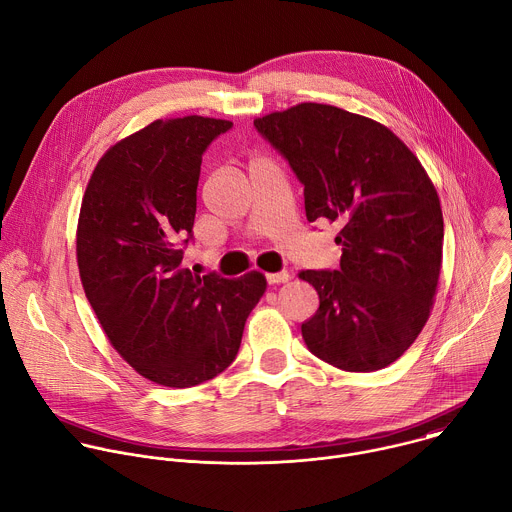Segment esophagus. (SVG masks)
Returning a JSON list of instances; mask_svg holds the SVG:
<instances>
[{"mask_svg":"<svg viewBox=\"0 0 512 512\" xmlns=\"http://www.w3.org/2000/svg\"><path fill=\"white\" fill-rule=\"evenodd\" d=\"M267 281H269V285H279V283H285V281H289V273H287V271H279V273H267Z\"/></svg>","mask_w":512,"mask_h":512,"instance_id":"1","label":"esophagus"}]
</instances>
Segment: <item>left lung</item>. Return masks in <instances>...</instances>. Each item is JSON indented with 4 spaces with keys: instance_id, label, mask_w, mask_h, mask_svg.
Wrapping results in <instances>:
<instances>
[{
    "instance_id": "8db88e82",
    "label": "left lung",
    "mask_w": 512,
    "mask_h": 512,
    "mask_svg": "<svg viewBox=\"0 0 512 512\" xmlns=\"http://www.w3.org/2000/svg\"><path fill=\"white\" fill-rule=\"evenodd\" d=\"M303 185L305 217L337 223V271H299L319 295L301 325L309 352L346 372L396 362L426 325L442 269L444 219L416 154L384 124L301 102L253 120Z\"/></svg>"
}]
</instances>
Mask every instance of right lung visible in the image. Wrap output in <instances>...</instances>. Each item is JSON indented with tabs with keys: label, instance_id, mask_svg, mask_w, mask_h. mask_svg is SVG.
<instances>
[{
	"label": "right lung",
	"instance_id": "right-lung-1",
	"mask_svg": "<svg viewBox=\"0 0 512 512\" xmlns=\"http://www.w3.org/2000/svg\"><path fill=\"white\" fill-rule=\"evenodd\" d=\"M231 120L158 118L112 144L82 197L76 259L110 346L146 380L191 388L235 360L245 321L267 289L259 271L193 275L191 239L205 148Z\"/></svg>",
	"mask_w": 512,
	"mask_h": 512
}]
</instances>
